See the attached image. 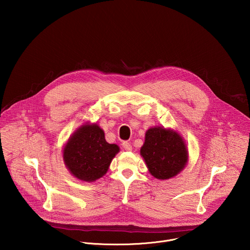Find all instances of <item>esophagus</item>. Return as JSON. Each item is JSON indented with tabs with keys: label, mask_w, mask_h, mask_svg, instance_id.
Segmentation results:
<instances>
[{
	"label": "esophagus",
	"mask_w": 250,
	"mask_h": 250,
	"mask_svg": "<svg viewBox=\"0 0 250 250\" xmlns=\"http://www.w3.org/2000/svg\"><path fill=\"white\" fill-rule=\"evenodd\" d=\"M122 146H123L124 149H125V150H126V151H130V150L132 149L131 145H130V142H128V141H124L123 144H122Z\"/></svg>",
	"instance_id": "esophagus-1"
}]
</instances>
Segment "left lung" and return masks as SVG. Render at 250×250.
Instances as JSON below:
<instances>
[{"mask_svg": "<svg viewBox=\"0 0 250 250\" xmlns=\"http://www.w3.org/2000/svg\"><path fill=\"white\" fill-rule=\"evenodd\" d=\"M148 170L157 179H169L187 164L188 151L182 137L162 127L149 128L140 149Z\"/></svg>", "mask_w": 250, "mask_h": 250, "instance_id": "8db88e82", "label": "left lung"}]
</instances>
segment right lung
<instances>
[{"label": "right lung", "instance_id": "add662e5", "mask_svg": "<svg viewBox=\"0 0 250 250\" xmlns=\"http://www.w3.org/2000/svg\"><path fill=\"white\" fill-rule=\"evenodd\" d=\"M119 151L117 145L105 141L103 129L96 124L85 125L69 138L63 150V158L73 176L93 182L106 173Z\"/></svg>", "mask_w": 250, "mask_h": 250}]
</instances>
